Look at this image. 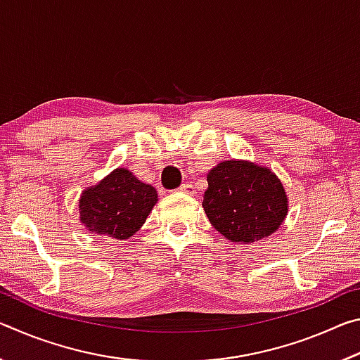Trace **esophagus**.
<instances>
[{
  "label": "esophagus",
  "mask_w": 360,
  "mask_h": 360,
  "mask_svg": "<svg viewBox=\"0 0 360 360\" xmlns=\"http://www.w3.org/2000/svg\"><path fill=\"white\" fill-rule=\"evenodd\" d=\"M178 191L182 192V193H187V195H193L195 193V187L192 184H188V182H186V184H182L178 188Z\"/></svg>",
  "instance_id": "obj_1"
}]
</instances>
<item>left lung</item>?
<instances>
[{"label":"left lung","instance_id":"8db88e82","mask_svg":"<svg viewBox=\"0 0 360 360\" xmlns=\"http://www.w3.org/2000/svg\"><path fill=\"white\" fill-rule=\"evenodd\" d=\"M203 208L210 222L231 243L266 238L288 216V195L270 168L248 160H225L208 173Z\"/></svg>","mask_w":360,"mask_h":360}]
</instances>
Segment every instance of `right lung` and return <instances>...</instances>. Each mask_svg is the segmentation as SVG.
Instances as JSON below:
<instances>
[{"instance_id":"right-lung-1","label":"right lung","mask_w":360,"mask_h":360,"mask_svg":"<svg viewBox=\"0 0 360 360\" xmlns=\"http://www.w3.org/2000/svg\"><path fill=\"white\" fill-rule=\"evenodd\" d=\"M157 200V191L150 184L136 179L130 169L115 168L82 192L81 222L94 235L129 240L143 227Z\"/></svg>"}]
</instances>
